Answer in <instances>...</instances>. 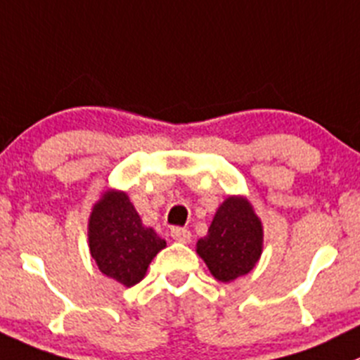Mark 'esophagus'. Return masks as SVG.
Instances as JSON below:
<instances>
[{"label":"esophagus","mask_w":360,"mask_h":360,"mask_svg":"<svg viewBox=\"0 0 360 360\" xmlns=\"http://www.w3.org/2000/svg\"><path fill=\"white\" fill-rule=\"evenodd\" d=\"M170 236H172V239H176L177 243H190L191 240V232L188 229H183V226H176V229L170 230Z\"/></svg>","instance_id":"34e87169"}]
</instances>
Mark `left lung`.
<instances>
[{"label": "left lung", "mask_w": 360, "mask_h": 360, "mask_svg": "<svg viewBox=\"0 0 360 360\" xmlns=\"http://www.w3.org/2000/svg\"><path fill=\"white\" fill-rule=\"evenodd\" d=\"M264 230L253 205L244 197H229L216 211L197 253L218 281L229 283L255 267L262 255Z\"/></svg>", "instance_id": "obj_1"}]
</instances>
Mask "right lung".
<instances>
[{"mask_svg":"<svg viewBox=\"0 0 360 360\" xmlns=\"http://www.w3.org/2000/svg\"><path fill=\"white\" fill-rule=\"evenodd\" d=\"M89 251L105 276L134 287L146 276L149 264L165 239L142 225L124 191L107 190L93 207L87 225Z\"/></svg>","mask_w":360,"mask_h":360,"instance_id":"right-lung-1","label":"right lung"}]
</instances>
